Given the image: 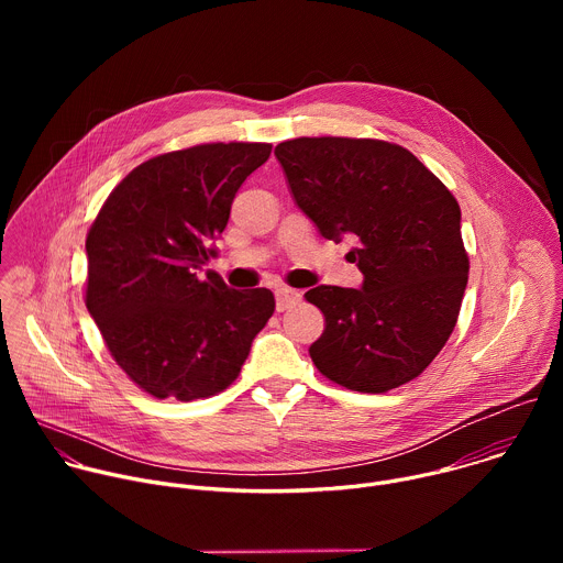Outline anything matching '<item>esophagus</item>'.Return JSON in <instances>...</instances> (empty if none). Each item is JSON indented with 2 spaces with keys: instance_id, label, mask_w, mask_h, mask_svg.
Instances as JSON below:
<instances>
[{
  "instance_id": "obj_1",
  "label": "esophagus",
  "mask_w": 563,
  "mask_h": 563,
  "mask_svg": "<svg viewBox=\"0 0 563 563\" xmlns=\"http://www.w3.org/2000/svg\"><path fill=\"white\" fill-rule=\"evenodd\" d=\"M300 302V291L296 289H289V287H283L276 291V309L278 311H285V309H291Z\"/></svg>"
}]
</instances>
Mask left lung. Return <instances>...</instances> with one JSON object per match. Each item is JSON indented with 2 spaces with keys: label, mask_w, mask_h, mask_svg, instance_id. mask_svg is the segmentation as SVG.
I'll list each match as a JSON object with an SVG mask.
<instances>
[{
  "label": "left lung",
  "mask_w": 563,
  "mask_h": 563,
  "mask_svg": "<svg viewBox=\"0 0 563 563\" xmlns=\"http://www.w3.org/2000/svg\"><path fill=\"white\" fill-rule=\"evenodd\" d=\"M274 153L320 235L356 238L347 258L361 289L305 294L325 316L313 365L367 394L417 378L448 343L467 285L459 202L417 155L383 140L296 137Z\"/></svg>",
  "instance_id": "obj_1"
}]
</instances>
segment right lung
<instances>
[{
  "label": "right lung",
  "instance_id": "right-lung-1",
  "mask_svg": "<svg viewBox=\"0 0 563 563\" xmlns=\"http://www.w3.org/2000/svg\"><path fill=\"white\" fill-rule=\"evenodd\" d=\"M272 144L216 142L135 167L87 235V309L126 376L155 398L227 389L276 309L274 294L229 289L218 256L231 202Z\"/></svg>",
  "mask_w": 563,
  "mask_h": 563
}]
</instances>
